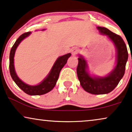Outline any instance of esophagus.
Returning a JSON list of instances; mask_svg holds the SVG:
<instances>
[{"instance_id":"obj_1","label":"esophagus","mask_w":132,"mask_h":132,"mask_svg":"<svg viewBox=\"0 0 132 132\" xmlns=\"http://www.w3.org/2000/svg\"><path fill=\"white\" fill-rule=\"evenodd\" d=\"M78 49L76 47H74L73 49H72L71 50V53L72 55H76L77 54H78Z\"/></svg>"}]
</instances>
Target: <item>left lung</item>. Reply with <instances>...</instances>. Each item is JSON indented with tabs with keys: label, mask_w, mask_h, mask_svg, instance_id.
Listing matches in <instances>:
<instances>
[{
	"label": "left lung",
	"mask_w": 132,
	"mask_h": 132,
	"mask_svg": "<svg viewBox=\"0 0 132 132\" xmlns=\"http://www.w3.org/2000/svg\"><path fill=\"white\" fill-rule=\"evenodd\" d=\"M97 28L101 34L110 39L116 47L117 52L116 66L107 76L91 77L86 71L88 65L86 60L80 55L78 58L77 74L81 87L86 92L93 94H104L112 91L124 76L128 60V51L124 40L119 35L106 28L101 27Z\"/></svg>",
	"instance_id": "left-lung-1"
}]
</instances>
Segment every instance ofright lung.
<instances>
[{
    "label": "right lung",
    "mask_w": 132,
    "mask_h": 132,
    "mask_svg": "<svg viewBox=\"0 0 132 132\" xmlns=\"http://www.w3.org/2000/svg\"><path fill=\"white\" fill-rule=\"evenodd\" d=\"M30 33L31 31H29V32L24 33L22 35H21L18 38V39L16 40L14 45L11 47L10 54V72L11 78H13L16 84L26 94L31 95V96L43 95L51 91L55 86L56 81L58 79L60 72L63 66L67 63L68 59L71 56V54L69 53V54H67L58 57L55 62L49 74L39 85L36 86H31L26 84V83L23 82L21 80H20L19 78L16 75L14 67V56L16 48L19 46L20 43L24 38L30 35Z\"/></svg>",
    "instance_id": "add662e5"
}]
</instances>
